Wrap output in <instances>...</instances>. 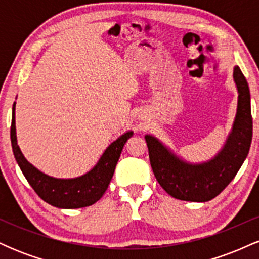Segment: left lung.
<instances>
[{
	"instance_id": "8db88e82",
	"label": "left lung",
	"mask_w": 259,
	"mask_h": 259,
	"mask_svg": "<svg viewBox=\"0 0 259 259\" xmlns=\"http://www.w3.org/2000/svg\"><path fill=\"white\" fill-rule=\"evenodd\" d=\"M233 76L239 94L236 115L224 146L212 159L189 163L157 138L145 136L154 177L171 197L191 202L210 201L230 184L245 162L252 141L251 95L247 80L237 65Z\"/></svg>"
}]
</instances>
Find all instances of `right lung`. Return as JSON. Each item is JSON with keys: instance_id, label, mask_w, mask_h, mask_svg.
Returning <instances> with one entry per match:
<instances>
[{"instance_id": "obj_1", "label": "right lung", "mask_w": 259, "mask_h": 259, "mask_svg": "<svg viewBox=\"0 0 259 259\" xmlns=\"http://www.w3.org/2000/svg\"><path fill=\"white\" fill-rule=\"evenodd\" d=\"M133 132L124 133L115 141H113L103 152L99 162L90 171L81 177L73 179H59L42 173L29 163L17 144L16 133V102L12 108L11 142L20 170L30 184L34 191L45 202L51 206L74 209L96 203L106 192L114 174L115 165L119 159L124 145L133 136Z\"/></svg>"}]
</instances>
